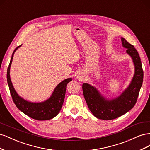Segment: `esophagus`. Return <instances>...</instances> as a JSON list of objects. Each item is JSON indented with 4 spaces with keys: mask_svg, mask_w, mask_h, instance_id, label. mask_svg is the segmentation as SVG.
I'll list each match as a JSON object with an SVG mask.
<instances>
[{
    "mask_svg": "<svg viewBox=\"0 0 150 150\" xmlns=\"http://www.w3.org/2000/svg\"><path fill=\"white\" fill-rule=\"evenodd\" d=\"M77 78H78V79L80 81H82L84 79V76L83 74L82 73H79L78 76H77Z\"/></svg>",
    "mask_w": 150,
    "mask_h": 150,
    "instance_id": "obj_1",
    "label": "esophagus"
}]
</instances>
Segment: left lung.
Instances as JSON below:
<instances>
[{
    "label": "left lung",
    "mask_w": 150,
    "mask_h": 150,
    "mask_svg": "<svg viewBox=\"0 0 150 150\" xmlns=\"http://www.w3.org/2000/svg\"><path fill=\"white\" fill-rule=\"evenodd\" d=\"M122 46L132 59L134 73L129 86L117 97L107 99L93 86L83 84V91L89 110L98 119L111 120L117 118L132 109L137 103L143 80V71L139 56L134 47L121 38Z\"/></svg>",
    "instance_id": "8db88e82"
}]
</instances>
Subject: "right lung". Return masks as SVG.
Returning <instances> with one entry per match:
<instances>
[{
    "label": "right lung",
    "mask_w": 150,
    "mask_h": 150,
    "mask_svg": "<svg viewBox=\"0 0 150 150\" xmlns=\"http://www.w3.org/2000/svg\"><path fill=\"white\" fill-rule=\"evenodd\" d=\"M21 46L22 45L18 46L13 51L7 72V83L9 87L13 101L20 111L30 117L31 118L39 121L51 120L56 116L61 111L65 98L66 86L72 81V78L66 79L57 84L51 96L46 101L39 103H33L22 98L17 94L13 88L10 77V69L13 54L17 49Z\"/></svg>",
    "instance_id": "right-lung-1"
}]
</instances>
